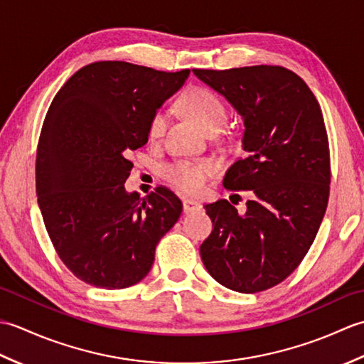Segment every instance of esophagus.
<instances>
[{"label": "esophagus", "instance_id": "esophagus-1", "mask_svg": "<svg viewBox=\"0 0 364 364\" xmlns=\"http://www.w3.org/2000/svg\"><path fill=\"white\" fill-rule=\"evenodd\" d=\"M183 210H184V213L189 214V213H194V211L202 210V205H200L198 202H196V200L186 198V200H183Z\"/></svg>", "mask_w": 364, "mask_h": 364}]
</instances>
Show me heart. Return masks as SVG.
<instances>
[{
  "label": "heart",
  "mask_w": 364,
  "mask_h": 364,
  "mask_svg": "<svg viewBox=\"0 0 364 364\" xmlns=\"http://www.w3.org/2000/svg\"><path fill=\"white\" fill-rule=\"evenodd\" d=\"M181 107L189 119L194 120L198 127H202L206 133L219 131L227 120V109L222 100L206 87H191L183 94ZM167 123V112L159 109L154 112L149 125V136L158 139L164 133ZM219 167L213 159H197V161H176L164 168L166 180L186 194H200L218 175Z\"/></svg>",
  "instance_id": "b5f03b06"
}]
</instances>
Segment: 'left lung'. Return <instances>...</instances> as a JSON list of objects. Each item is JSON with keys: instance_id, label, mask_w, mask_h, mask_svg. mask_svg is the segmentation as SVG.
Wrapping results in <instances>:
<instances>
[{"instance_id": "obj_1", "label": "left lung", "mask_w": 364, "mask_h": 364, "mask_svg": "<svg viewBox=\"0 0 364 364\" xmlns=\"http://www.w3.org/2000/svg\"><path fill=\"white\" fill-rule=\"evenodd\" d=\"M192 72L244 122L247 154L227 170L223 186L255 194L244 214L228 200L205 206L214 228L200 245L202 261L228 289H269L305 258L327 210L330 150L321 106L284 67Z\"/></svg>"}]
</instances>
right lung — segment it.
Segmentation results:
<instances>
[{
    "label": "right lung",
    "mask_w": 364,
    "mask_h": 364,
    "mask_svg": "<svg viewBox=\"0 0 364 364\" xmlns=\"http://www.w3.org/2000/svg\"><path fill=\"white\" fill-rule=\"evenodd\" d=\"M123 60L80 68L53 98L36 159V192L59 258L84 283L123 289L150 272L159 239L180 219L167 188L127 192L129 151L149 142L150 120L188 80Z\"/></svg>",
    "instance_id": "obj_1"
}]
</instances>
